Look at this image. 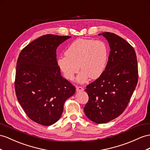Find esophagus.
<instances>
[{
    "label": "esophagus",
    "mask_w": 150,
    "mask_h": 150,
    "mask_svg": "<svg viewBox=\"0 0 150 150\" xmlns=\"http://www.w3.org/2000/svg\"><path fill=\"white\" fill-rule=\"evenodd\" d=\"M84 89L82 87H79V86H76V92H80V91H83Z\"/></svg>",
    "instance_id": "1"
}]
</instances>
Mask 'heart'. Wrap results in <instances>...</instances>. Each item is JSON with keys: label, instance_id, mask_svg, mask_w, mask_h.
<instances>
[{"label": "heart", "instance_id": "obj_1", "mask_svg": "<svg viewBox=\"0 0 150 150\" xmlns=\"http://www.w3.org/2000/svg\"><path fill=\"white\" fill-rule=\"evenodd\" d=\"M65 57L57 59V64L65 78L72 80L80 69L76 81L87 82L88 78L96 79L104 72L108 57V48L101 40L80 39L70 45ZM79 67H78V66Z\"/></svg>", "mask_w": 150, "mask_h": 150}]
</instances>
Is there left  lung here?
Here are the masks:
<instances>
[{
  "label": "left lung",
  "mask_w": 150,
  "mask_h": 150,
  "mask_svg": "<svg viewBox=\"0 0 150 150\" xmlns=\"http://www.w3.org/2000/svg\"><path fill=\"white\" fill-rule=\"evenodd\" d=\"M99 35L108 40L110 52L104 72L86 87L89 101L83 110L91 121L105 124L126 108L137 86L138 69L136 52L127 42L110 32Z\"/></svg>",
  "instance_id": "left-lung-1"
}]
</instances>
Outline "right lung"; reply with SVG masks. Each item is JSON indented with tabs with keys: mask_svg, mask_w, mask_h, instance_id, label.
<instances>
[{
	"mask_svg": "<svg viewBox=\"0 0 150 150\" xmlns=\"http://www.w3.org/2000/svg\"><path fill=\"white\" fill-rule=\"evenodd\" d=\"M70 38L41 36L19 55L15 78L17 99L27 116L39 124L56 123L65 101L75 94V87L61 75L56 60L57 47Z\"/></svg>",
	"mask_w": 150,
	"mask_h": 150,
	"instance_id": "add662e5",
	"label": "right lung"
}]
</instances>
